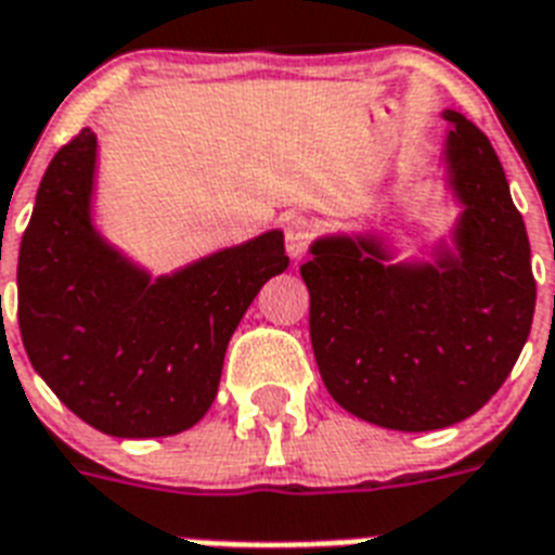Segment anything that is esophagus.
<instances>
[{"label": "esophagus", "mask_w": 555, "mask_h": 555, "mask_svg": "<svg viewBox=\"0 0 555 555\" xmlns=\"http://www.w3.org/2000/svg\"><path fill=\"white\" fill-rule=\"evenodd\" d=\"M283 237H286V251H289V257H300L307 251L309 243H312V222L304 217L286 219Z\"/></svg>", "instance_id": "obj_1"}]
</instances>
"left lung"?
Listing matches in <instances>:
<instances>
[{"label": "left lung", "instance_id": "left-lung-1", "mask_svg": "<svg viewBox=\"0 0 555 555\" xmlns=\"http://www.w3.org/2000/svg\"><path fill=\"white\" fill-rule=\"evenodd\" d=\"M446 173L463 205L454 248L388 263L379 237H321L300 266L330 397L393 431H434L487 405L530 336V240L483 132L446 109Z\"/></svg>", "mask_w": 555, "mask_h": 555}]
</instances>
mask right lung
<instances>
[{
    "instance_id": "right-lung-1",
    "label": "right lung",
    "mask_w": 555,
    "mask_h": 555,
    "mask_svg": "<svg viewBox=\"0 0 555 555\" xmlns=\"http://www.w3.org/2000/svg\"><path fill=\"white\" fill-rule=\"evenodd\" d=\"M94 162L86 127L42 176L16 266L25 353L98 431L170 437L205 416L240 318L289 257L266 231L153 281L92 225Z\"/></svg>"
}]
</instances>
